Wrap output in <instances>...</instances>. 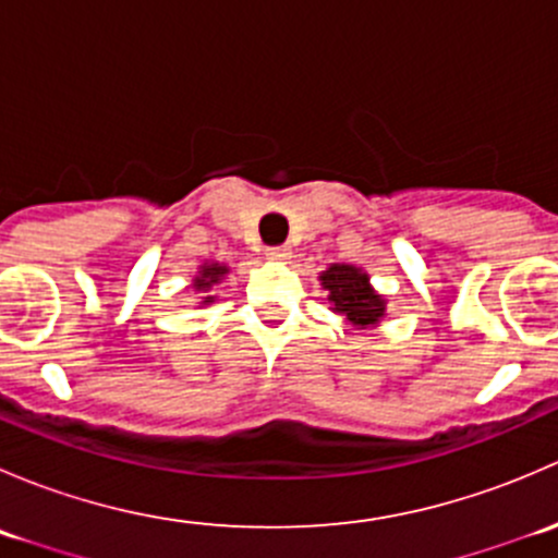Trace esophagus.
<instances>
[{
    "label": "esophagus",
    "instance_id": "esophagus-1",
    "mask_svg": "<svg viewBox=\"0 0 558 558\" xmlns=\"http://www.w3.org/2000/svg\"><path fill=\"white\" fill-rule=\"evenodd\" d=\"M267 256L272 258V262H289V258H291V247L289 245L267 247Z\"/></svg>",
    "mask_w": 558,
    "mask_h": 558
}]
</instances>
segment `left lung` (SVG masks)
Returning <instances> with one entry per match:
<instances>
[{"mask_svg": "<svg viewBox=\"0 0 558 558\" xmlns=\"http://www.w3.org/2000/svg\"><path fill=\"white\" fill-rule=\"evenodd\" d=\"M320 286L329 291V311L342 315L356 329L378 326L386 315V300L369 286V275L353 264H331L320 272Z\"/></svg>", "mask_w": 558, "mask_h": 558, "instance_id": "obj_1", "label": "left lung"}]
</instances>
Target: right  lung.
I'll return each mask as SVG.
<instances>
[{"mask_svg":"<svg viewBox=\"0 0 558 558\" xmlns=\"http://www.w3.org/2000/svg\"><path fill=\"white\" fill-rule=\"evenodd\" d=\"M229 272V267L227 264H218V262H207V264H202L199 267V275H196L194 278V291H199V294H207V291L213 289V286L216 283H221V278L223 275ZM216 300V296H202V305H210V302Z\"/></svg>","mask_w":558,"mask_h":558,"instance_id":"obj_1","label":"right lung"}]
</instances>
